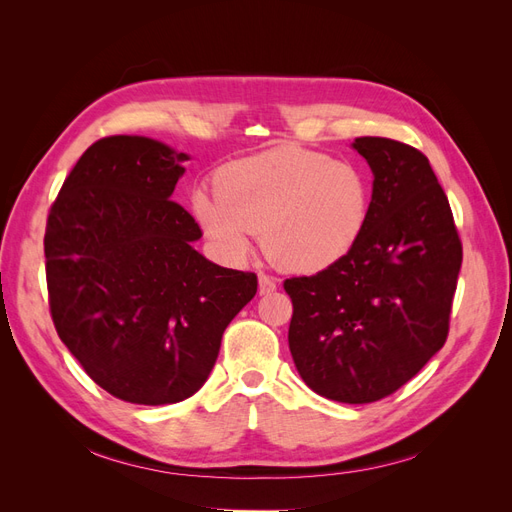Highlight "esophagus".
<instances>
[{
  "mask_svg": "<svg viewBox=\"0 0 512 512\" xmlns=\"http://www.w3.org/2000/svg\"><path fill=\"white\" fill-rule=\"evenodd\" d=\"M275 288H277V282L273 280L271 275H267V273H260L258 275V290H260V294H269Z\"/></svg>",
  "mask_w": 512,
  "mask_h": 512,
  "instance_id": "1",
  "label": "esophagus"
}]
</instances>
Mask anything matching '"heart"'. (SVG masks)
Wrapping results in <instances>:
<instances>
[{"label":"heart","mask_w":512,"mask_h":512,"mask_svg":"<svg viewBox=\"0 0 512 512\" xmlns=\"http://www.w3.org/2000/svg\"><path fill=\"white\" fill-rule=\"evenodd\" d=\"M369 207L361 168L301 147L230 162L215 175V190L192 194L198 224L222 252L243 256L260 232L267 258L290 273H320L346 258Z\"/></svg>","instance_id":"heart-1"}]
</instances>
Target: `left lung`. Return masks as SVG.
<instances>
[{
    "label": "left lung",
    "instance_id": "8db88e82",
    "mask_svg": "<svg viewBox=\"0 0 512 512\" xmlns=\"http://www.w3.org/2000/svg\"><path fill=\"white\" fill-rule=\"evenodd\" d=\"M352 147L374 173L369 220L337 265L290 277L288 346L303 382L342 404H371L412 380L448 335L461 241L421 151L380 136Z\"/></svg>",
    "mask_w": 512,
    "mask_h": 512
}]
</instances>
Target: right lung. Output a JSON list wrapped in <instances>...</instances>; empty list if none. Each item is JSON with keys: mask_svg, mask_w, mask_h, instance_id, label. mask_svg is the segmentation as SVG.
<instances>
[{"mask_svg": "<svg viewBox=\"0 0 512 512\" xmlns=\"http://www.w3.org/2000/svg\"><path fill=\"white\" fill-rule=\"evenodd\" d=\"M179 153L147 136H108L70 170L44 235L46 286L61 342L117 399L177 404L209 378L254 273L194 250L203 237L175 200Z\"/></svg>", "mask_w": 512, "mask_h": 512, "instance_id": "1", "label": "right lung"}]
</instances>
